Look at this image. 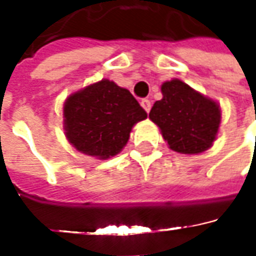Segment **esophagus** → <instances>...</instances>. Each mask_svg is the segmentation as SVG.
Here are the masks:
<instances>
[{"label": "esophagus", "instance_id": "esophagus-1", "mask_svg": "<svg viewBox=\"0 0 256 256\" xmlns=\"http://www.w3.org/2000/svg\"><path fill=\"white\" fill-rule=\"evenodd\" d=\"M141 106H142L146 112H150V110H151V101L146 100V98H145V100H141Z\"/></svg>", "mask_w": 256, "mask_h": 256}]
</instances>
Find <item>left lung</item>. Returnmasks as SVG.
<instances>
[{
    "label": "left lung",
    "instance_id": "8db88e82",
    "mask_svg": "<svg viewBox=\"0 0 256 256\" xmlns=\"http://www.w3.org/2000/svg\"><path fill=\"white\" fill-rule=\"evenodd\" d=\"M161 91L162 100L154 104L150 120L172 151L192 155L211 148L221 124L220 105L181 80L164 82Z\"/></svg>",
    "mask_w": 256,
    "mask_h": 256
}]
</instances>
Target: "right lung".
<instances>
[{
    "label": "right lung",
    "mask_w": 256,
    "mask_h": 256,
    "mask_svg": "<svg viewBox=\"0 0 256 256\" xmlns=\"http://www.w3.org/2000/svg\"><path fill=\"white\" fill-rule=\"evenodd\" d=\"M146 112L128 90L110 80L71 94L64 104L66 140L76 151L106 160L122 151Z\"/></svg>",
    "instance_id": "1"
}]
</instances>
